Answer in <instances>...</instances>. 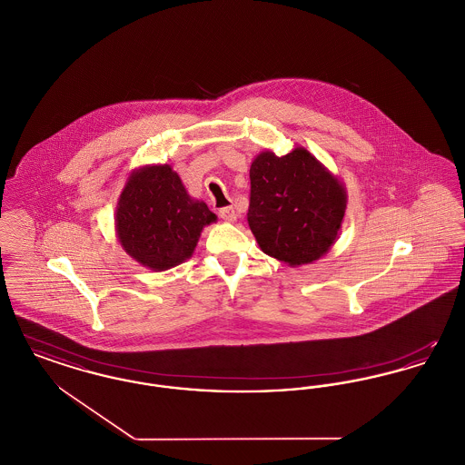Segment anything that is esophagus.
Instances as JSON below:
<instances>
[{"instance_id": "34e87169", "label": "esophagus", "mask_w": 465, "mask_h": 465, "mask_svg": "<svg viewBox=\"0 0 465 465\" xmlns=\"http://www.w3.org/2000/svg\"><path fill=\"white\" fill-rule=\"evenodd\" d=\"M220 218L224 222H237V213H235L233 207H223V209H220Z\"/></svg>"}]
</instances>
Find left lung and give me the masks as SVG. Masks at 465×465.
Instances as JSON below:
<instances>
[{"label":"left lung","instance_id":"1","mask_svg":"<svg viewBox=\"0 0 465 465\" xmlns=\"http://www.w3.org/2000/svg\"><path fill=\"white\" fill-rule=\"evenodd\" d=\"M247 223L262 251L291 266L307 265L330 251L347 209L338 177L307 152H263L251 163Z\"/></svg>","mask_w":465,"mask_h":465}]
</instances>
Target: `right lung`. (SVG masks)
Returning a JSON list of instances; mask_svg holds the SVG:
<instances>
[{
    "label": "right lung",
    "instance_id": "right-lung-1",
    "mask_svg": "<svg viewBox=\"0 0 465 465\" xmlns=\"http://www.w3.org/2000/svg\"><path fill=\"white\" fill-rule=\"evenodd\" d=\"M216 222L205 202L193 200L171 165H146L127 179L116 205V235L137 263L155 272L188 260L203 226Z\"/></svg>",
    "mask_w": 465,
    "mask_h": 465
}]
</instances>
